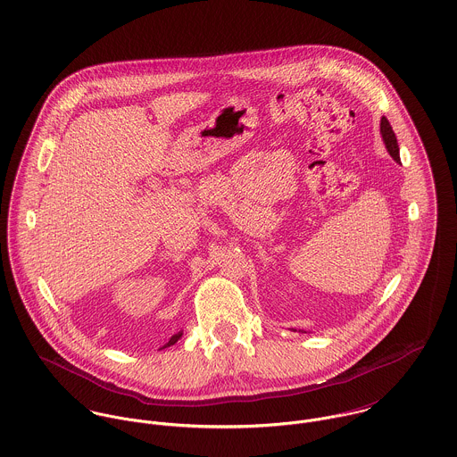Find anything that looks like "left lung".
Here are the masks:
<instances>
[{
	"label": "left lung",
	"mask_w": 457,
	"mask_h": 457,
	"mask_svg": "<svg viewBox=\"0 0 457 457\" xmlns=\"http://www.w3.org/2000/svg\"><path fill=\"white\" fill-rule=\"evenodd\" d=\"M380 133H382V138H384V142H386V147H387L389 154H391L395 162H399V145H397V138H395V135H394V131H392L391 123H389V120H387L386 116H384L382 121H380Z\"/></svg>",
	"instance_id": "left-lung-1"
}]
</instances>
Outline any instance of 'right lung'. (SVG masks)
<instances>
[{
	"mask_svg": "<svg viewBox=\"0 0 457 457\" xmlns=\"http://www.w3.org/2000/svg\"><path fill=\"white\" fill-rule=\"evenodd\" d=\"M181 336H183V332H181V330H179V332H178V334H174V336H172V337H170V339H169V343H167V345H165V346H163V348H167V346H170V345H174V343H176V341H178V339H179V337H181Z\"/></svg>",
	"mask_w": 457,
	"mask_h": 457,
	"instance_id": "obj_1",
	"label": "right lung"
}]
</instances>
